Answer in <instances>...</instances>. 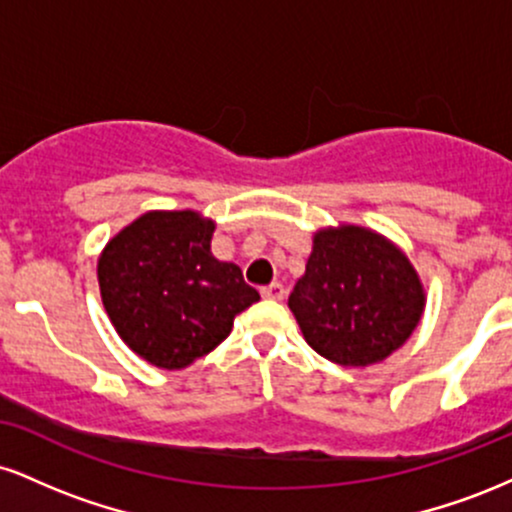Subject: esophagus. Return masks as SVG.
<instances>
[{"label":"esophagus","mask_w":512,"mask_h":512,"mask_svg":"<svg viewBox=\"0 0 512 512\" xmlns=\"http://www.w3.org/2000/svg\"><path fill=\"white\" fill-rule=\"evenodd\" d=\"M284 296L286 291L281 284H269L262 289V298H267V301H284Z\"/></svg>","instance_id":"esophagus-1"}]
</instances>
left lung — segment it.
<instances>
[{"instance_id": "8db88e82", "label": "left lung", "mask_w": 512, "mask_h": 512, "mask_svg": "<svg viewBox=\"0 0 512 512\" xmlns=\"http://www.w3.org/2000/svg\"><path fill=\"white\" fill-rule=\"evenodd\" d=\"M289 308L317 354L339 366L366 368L411 337L424 315L426 289L390 238L339 223L315 231Z\"/></svg>"}]
</instances>
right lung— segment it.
Segmentation results:
<instances>
[{"label": "right lung", "instance_id": "add662e5", "mask_svg": "<svg viewBox=\"0 0 512 512\" xmlns=\"http://www.w3.org/2000/svg\"><path fill=\"white\" fill-rule=\"evenodd\" d=\"M214 228L195 209H154L101 250L105 313L122 342L151 366H192L231 334L236 315L260 301L238 264L211 255Z\"/></svg>", "mask_w": 512, "mask_h": 512}]
</instances>
